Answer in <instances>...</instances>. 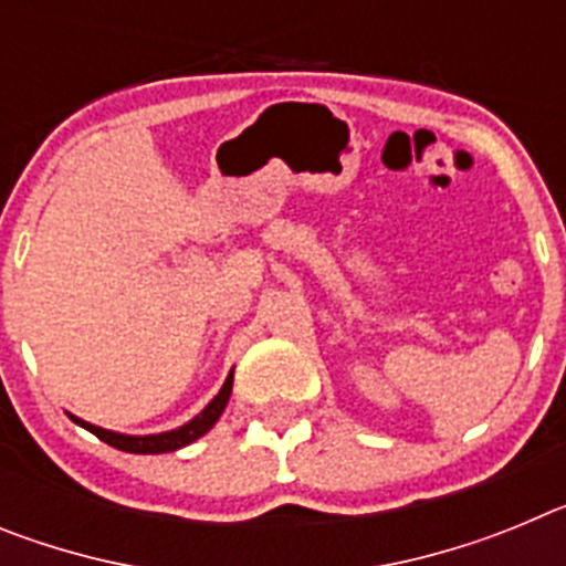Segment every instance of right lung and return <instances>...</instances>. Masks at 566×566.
Returning a JSON list of instances; mask_svg holds the SVG:
<instances>
[{"label": "right lung", "instance_id": "right-lung-1", "mask_svg": "<svg viewBox=\"0 0 566 566\" xmlns=\"http://www.w3.org/2000/svg\"><path fill=\"white\" fill-rule=\"evenodd\" d=\"M229 394H232V374L227 377V382H223V388L218 391V397H214L212 402H209L207 408H203V411L192 419V422H187L184 428H178V431L158 433V437H124V433L104 431V428H96V424L82 422V419H76V417H73V422H78L82 428H87L90 433H96L102 442L113 444V448H118V451H127V453H169V451H178V448H184V444L195 442L198 437H203V433H207L209 428L218 422V417L223 413V408H227Z\"/></svg>", "mask_w": 566, "mask_h": 566}]
</instances>
